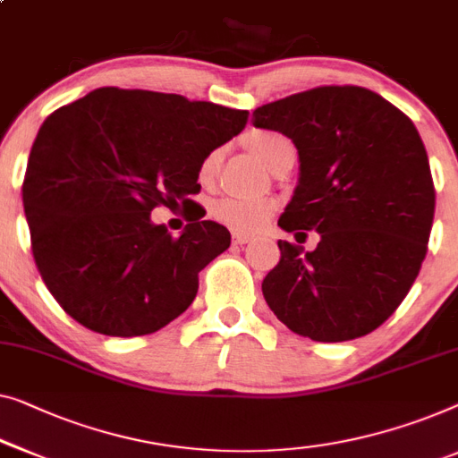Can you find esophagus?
<instances>
[{"label": "esophagus", "mask_w": 458, "mask_h": 458, "mask_svg": "<svg viewBox=\"0 0 458 458\" xmlns=\"http://www.w3.org/2000/svg\"><path fill=\"white\" fill-rule=\"evenodd\" d=\"M251 237L245 235V233H233V245H245L250 243Z\"/></svg>", "instance_id": "obj_1"}]
</instances>
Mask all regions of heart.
Returning <instances> with one entry per match:
<instances>
[{"label":"heart","mask_w":458,"mask_h":458,"mask_svg":"<svg viewBox=\"0 0 458 458\" xmlns=\"http://www.w3.org/2000/svg\"><path fill=\"white\" fill-rule=\"evenodd\" d=\"M242 142L273 174L278 169V165L295 157L293 142L287 136L273 130H251L243 136ZM218 161H221V152L218 150L208 152L204 157L200 171H198V177H200L202 183H210L215 180ZM273 213L275 204L270 200H237V198H223V200H216L213 208H210V215H213L216 223L245 235L260 231L270 221Z\"/></svg>","instance_id":"1"}]
</instances>
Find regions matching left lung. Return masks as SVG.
<instances>
[{
  "mask_svg": "<svg viewBox=\"0 0 458 458\" xmlns=\"http://www.w3.org/2000/svg\"><path fill=\"white\" fill-rule=\"evenodd\" d=\"M256 128L295 144L300 180L278 218L287 233L320 235L316 250L278 240L262 283L284 327L318 343L372 333L420 275L436 191L413 122L361 86H320L262 105Z\"/></svg>",
  "mask_w": 458,
  "mask_h": 458,
  "instance_id": "left-lung-1",
  "label": "left lung"
}]
</instances>
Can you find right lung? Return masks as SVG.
<instances>
[{
  "label": "right lung",
  "instance_id": "obj_1",
  "mask_svg": "<svg viewBox=\"0 0 458 458\" xmlns=\"http://www.w3.org/2000/svg\"><path fill=\"white\" fill-rule=\"evenodd\" d=\"M248 111L105 86L45 119L22 185L32 256L65 314L107 336H140L191 306L198 273L231 233L215 221L174 237L152 208L190 207L208 152Z\"/></svg>",
  "mask_w": 458,
  "mask_h": 458
}]
</instances>
